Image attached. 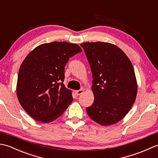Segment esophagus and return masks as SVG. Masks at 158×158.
Wrapping results in <instances>:
<instances>
[{"mask_svg":"<svg viewBox=\"0 0 158 158\" xmlns=\"http://www.w3.org/2000/svg\"><path fill=\"white\" fill-rule=\"evenodd\" d=\"M84 93V90L83 89H80V90H76L75 91V93L76 95H80V94H82Z\"/></svg>","mask_w":158,"mask_h":158,"instance_id":"34e87169","label":"esophagus"}]
</instances>
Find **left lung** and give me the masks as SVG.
Masks as SVG:
<instances>
[{"label": "left lung", "mask_w": 158, "mask_h": 158, "mask_svg": "<svg viewBox=\"0 0 158 158\" xmlns=\"http://www.w3.org/2000/svg\"><path fill=\"white\" fill-rule=\"evenodd\" d=\"M93 76L94 103L86 107L97 123L108 126L124 118L135 103L137 83L131 61L115 45L102 42L80 44Z\"/></svg>", "instance_id": "left-lung-1"}]
</instances>
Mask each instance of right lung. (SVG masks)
<instances>
[{
	"mask_svg": "<svg viewBox=\"0 0 158 158\" xmlns=\"http://www.w3.org/2000/svg\"><path fill=\"white\" fill-rule=\"evenodd\" d=\"M78 44L52 42L40 44L27 55L19 70L17 96L35 120L48 123L60 116L73 101L64 85L65 65L81 52Z\"/></svg>",
	"mask_w": 158,
	"mask_h": 158,
	"instance_id": "1",
	"label": "right lung"
}]
</instances>
